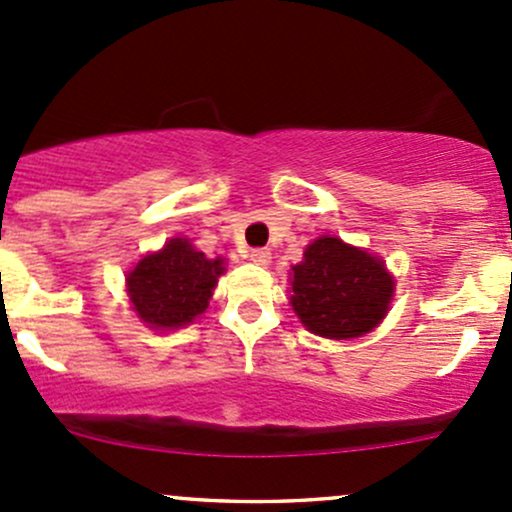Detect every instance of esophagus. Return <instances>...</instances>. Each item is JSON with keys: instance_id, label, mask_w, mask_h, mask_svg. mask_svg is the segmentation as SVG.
<instances>
[{"instance_id": "34e87169", "label": "esophagus", "mask_w": 512, "mask_h": 512, "mask_svg": "<svg viewBox=\"0 0 512 512\" xmlns=\"http://www.w3.org/2000/svg\"><path fill=\"white\" fill-rule=\"evenodd\" d=\"M249 258L256 263V266H268V263H271V251H268V249H251Z\"/></svg>"}]
</instances>
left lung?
I'll return each mask as SVG.
<instances>
[{
	"mask_svg": "<svg viewBox=\"0 0 512 512\" xmlns=\"http://www.w3.org/2000/svg\"><path fill=\"white\" fill-rule=\"evenodd\" d=\"M394 280L367 251L321 237L292 266V309L309 331L324 338L363 336L387 314Z\"/></svg>",
	"mask_w": 512,
	"mask_h": 512,
	"instance_id": "obj_1",
	"label": "left lung"
}]
</instances>
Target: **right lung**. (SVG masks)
<instances>
[{"label": "right lung", "instance_id": "right-lung-1", "mask_svg": "<svg viewBox=\"0 0 512 512\" xmlns=\"http://www.w3.org/2000/svg\"><path fill=\"white\" fill-rule=\"evenodd\" d=\"M222 271V258H205L188 239H171L128 273L132 309L152 329H179L203 314Z\"/></svg>", "mask_w": 512, "mask_h": 512}]
</instances>
